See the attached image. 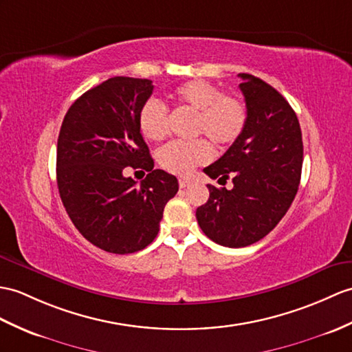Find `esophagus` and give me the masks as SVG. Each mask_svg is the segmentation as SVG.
<instances>
[{
    "instance_id": "esophagus-1",
    "label": "esophagus",
    "mask_w": 352,
    "mask_h": 352,
    "mask_svg": "<svg viewBox=\"0 0 352 352\" xmlns=\"http://www.w3.org/2000/svg\"><path fill=\"white\" fill-rule=\"evenodd\" d=\"M178 184H179V187H182V189H184V187H187L190 184V179H187V178H179L178 179Z\"/></svg>"
}]
</instances>
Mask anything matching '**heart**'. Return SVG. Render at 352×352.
<instances>
[{
    "instance_id": "b5f03b06",
    "label": "heart",
    "mask_w": 352,
    "mask_h": 352,
    "mask_svg": "<svg viewBox=\"0 0 352 352\" xmlns=\"http://www.w3.org/2000/svg\"><path fill=\"white\" fill-rule=\"evenodd\" d=\"M174 99L196 112L193 133L204 135L217 146H230L239 141L248 126V106L239 96L225 94L222 88L208 80L195 79L178 85ZM168 106L159 99L146 100L139 111V129L145 139L159 142L169 133ZM207 139L177 141L159 151V165L168 173L187 175L213 157V146Z\"/></svg>"
}]
</instances>
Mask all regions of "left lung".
Listing matches in <instances>:
<instances>
[{
	"label": "left lung",
	"mask_w": 352,
	"mask_h": 352,
	"mask_svg": "<svg viewBox=\"0 0 352 352\" xmlns=\"http://www.w3.org/2000/svg\"><path fill=\"white\" fill-rule=\"evenodd\" d=\"M249 120L222 157L204 169L234 187L208 184L210 198L196 210L201 230L225 248H246L274 230L296 198L303 141L296 112L285 97L256 76L240 73Z\"/></svg>",
	"instance_id": "8db88e82"
}]
</instances>
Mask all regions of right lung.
Wrapping results in <instances>:
<instances>
[{
    "mask_svg": "<svg viewBox=\"0 0 352 352\" xmlns=\"http://www.w3.org/2000/svg\"><path fill=\"white\" fill-rule=\"evenodd\" d=\"M150 79L116 76L88 89L63 120L56 145V184L76 230L99 249L126 255L156 239L178 182L154 169L139 129V111L153 93ZM149 173L141 185L124 168Z\"/></svg>",
    "mask_w": 352,
    "mask_h": 352,
    "instance_id": "obj_1",
    "label": "right lung"
}]
</instances>
